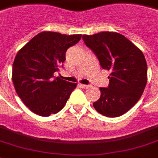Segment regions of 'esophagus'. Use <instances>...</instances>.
<instances>
[{
	"label": "esophagus",
	"mask_w": 158,
	"mask_h": 158,
	"mask_svg": "<svg viewBox=\"0 0 158 158\" xmlns=\"http://www.w3.org/2000/svg\"><path fill=\"white\" fill-rule=\"evenodd\" d=\"M80 86L83 89H87V88H89V85H84V84H80Z\"/></svg>",
	"instance_id": "1"
}]
</instances>
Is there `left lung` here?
Listing matches in <instances>:
<instances>
[{"instance_id":"1","label":"left lung","mask_w":158,"mask_h":158,"mask_svg":"<svg viewBox=\"0 0 158 158\" xmlns=\"http://www.w3.org/2000/svg\"><path fill=\"white\" fill-rule=\"evenodd\" d=\"M82 40L97 56L102 68L110 71L109 85L100 87L101 96L93 103L94 107L104 116H120L139 101L147 84L144 54L117 32L84 35Z\"/></svg>"}]
</instances>
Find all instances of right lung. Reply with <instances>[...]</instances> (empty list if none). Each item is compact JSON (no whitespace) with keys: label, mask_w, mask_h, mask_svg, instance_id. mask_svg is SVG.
<instances>
[{"label":"right lung","mask_w":158,"mask_h":158,"mask_svg":"<svg viewBox=\"0 0 158 158\" xmlns=\"http://www.w3.org/2000/svg\"><path fill=\"white\" fill-rule=\"evenodd\" d=\"M81 35H62L43 31L17 53L12 80L18 97L35 114L49 116L63 109L77 87L55 77L65 60L68 48L80 41Z\"/></svg>","instance_id":"obj_1"}]
</instances>
